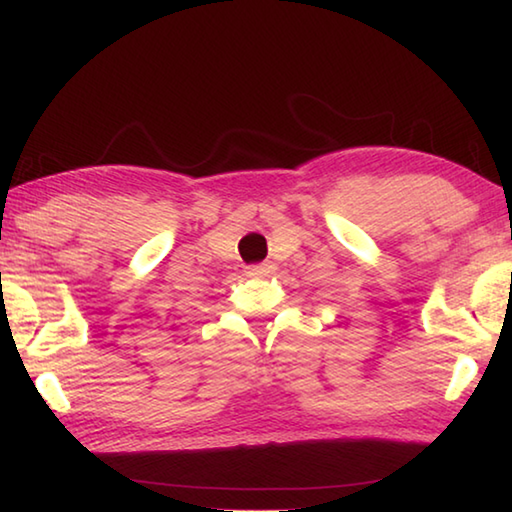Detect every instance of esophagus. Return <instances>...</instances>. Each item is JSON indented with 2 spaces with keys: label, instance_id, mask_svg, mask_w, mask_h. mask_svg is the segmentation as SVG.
<instances>
[{
  "label": "esophagus",
  "instance_id": "34e87169",
  "mask_svg": "<svg viewBox=\"0 0 512 512\" xmlns=\"http://www.w3.org/2000/svg\"><path fill=\"white\" fill-rule=\"evenodd\" d=\"M272 272H274V265H270V263L249 265V267H247V276H270Z\"/></svg>",
  "mask_w": 512,
  "mask_h": 512
}]
</instances>
